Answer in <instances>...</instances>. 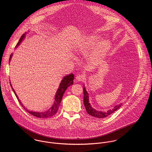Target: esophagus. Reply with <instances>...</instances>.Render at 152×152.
<instances>
[{"instance_id": "34e87169", "label": "esophagus", "mask_w": 152, "mask_h": 152, "mask_svg": "<svg viewBox=\"0 0 152 152\" xmlns=\"http://www.w3.org/2000/svg\"><path fill=\"white\" fill-rule=\"evenodd\" d=\"M76 81L78 82H81L84 80V76L82 75H77L75 77Z\"/></svg>"}]
</instances>
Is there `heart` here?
<instances>
[{
	"label": "heart",
	"mask_w": 152,
	"mask_h": 152,
	"mask_svg": "<svg viewBox=\"0 0 152 152\" xmlns=\"http://www.w3.org/2000/svg\"><path fill=\"white\" fill-rule=\"evenodd\" d=\"M101 36L98 34H92L84 37L80 42L75 44V47L82 52H86L92 48L89 61L93 65L97 64L102 59L105 58L110 50L112 43L108 39L100 40Z\"/></svg>",
	"instance_id": "heart-1"
}]
</instances>
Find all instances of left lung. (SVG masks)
<instances>
[{"instance_id": "obj_1", "label": "left lung", "mask_w": 152, "mask_h": 152, "mask_svg": "<svg viewBox=\"0 0 152 152\" xmlns=\"http://www.w3.org/2000/svg\"><path fill=\"white\" fill-rule=\"evenodd\" d=\"M83 91H84V104L85 108L86 109L87 113L94 117L98 118H106V117L108 116L109 115L113 113L114 112H115L116 110H118L122 105V104L121 103L120 104H118V105H115V107H113V108L109 109L108 110L105 111V112L96 110V109H95L94 108L92 107L91 104L89 103V94L88 93L84 85Z\"/></svg>"}]
</instances>
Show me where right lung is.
<instances>
[{
    "label": "right lung",
    "instance_id": "right-lung-1",
    "mask_svg": "<svg viewBox=\"0 0 152 152\" xmlns=\"http://www.w3.org/2000/svg\"><path fill=\"white\" fill-rule=\"evenodd\" d=\"M28 33V32H26L25 33H24L18 43L17 44V45H16L15 48H16L20 44L22 43V42L24 40V39L26 38V34ZM13 53L11 54L10 56V58H9V63L11 61V59L12 58V56H13ZM74 74H70L69 75H66L64 76V77H63V80H61L60 85H59V87L56 92V94L55 95V97H54V102L53 103V104L52 105L51 107H50V108L48 109V110H45V111H44V112H34V111H32V110H30L29 109H27V108H26L25 107L23 106V105L22 104V102L19 99V97L17 95L15 89H13V88L12 87V84H11V83L10 81V86L12 87L15 95L16 96L19 102H20V104L22 105V107H23V108L27 112H28L29 113H30L31 115L36 116V117H37V118H49V117H51L52 116H53L54 115H55L58 110L59 108V107H60V103H61V101L62 100V98H63V96L65 92L66 89H67V88L68 87H69L70 86H72L73 84V83H74Z\"/></svg>",
    "mask_w": 152,
    "mask_h": 152
}]
</instances>
